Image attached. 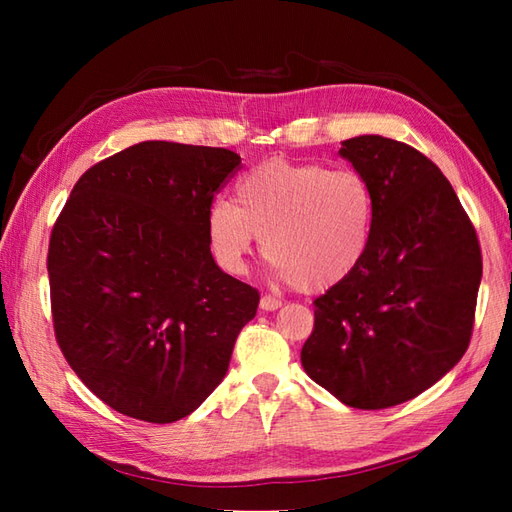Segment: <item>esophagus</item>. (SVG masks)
<instances>
[{"label": "esophagus", "mask_w": 512, "mask_h": 512, "mask_svg": "<svg viewBox=\"0 0 512 512\" xmlns=\"http://www.w3.org/2000/svg\"><path fill=\"white\" fill-rule=\"evenodd\" d=\"M259 306H262V310H266V312H273V310L281 308V299H277L273 295H264L262 301H259Z\"/></svg>", "instance_id": "34e87169"}]
</instances>
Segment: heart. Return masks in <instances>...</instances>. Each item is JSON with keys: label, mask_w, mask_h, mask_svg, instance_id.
Segmentation results:
<instances>
[{"label": "heart", "mask_w": 512, "mask_h": 512, "mask_svg": "<svg viewBox=\"0 0 512 512\" xmlns=\"http://www.w3.org/2000/svg\"><path fill=\"white\" fill-rule=\"evenodd\" d=\"M376 193L356 169L266 160L237 182V204L215 200L206 239L215 262L244 273L257 237L277 275L321 292L350 279L372 246Z\"/></svg>", "instance_id": "obj_1"}]
</instances>
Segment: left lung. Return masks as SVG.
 <instances>
[{
    "mask_svg": "<svg viewBox=\"0 0 512 512\" xmlns=\"http://www.w3.org/2000/svg\"><path fill=\"white\" fill-rule=\"evenodd\" d=\"M372 184V246L356 273L314 299L301 365L354 409H387L429 389L471 343L482 250L451 182L411 145L343 140Z\"/></svg>",
    "mask_w": 512,
    "mask_h": 512,
    "instance_id": "8db88e82",
    "label": "left lung"
}]
</instances>
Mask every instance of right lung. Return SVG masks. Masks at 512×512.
<instances>
[{"label":"right lung","instance_id":"obj_1","mask_svg":"<svg viewBox=\"0 0 512 512\" xmlns=\"http://www.w3.org/2000/svg\"><path fill=\"white\" fill-rule=\"evenodd\" d=\"M235 151L147 140L96 162L50 233L54 336L94 396L167 424L222 383L257 288L226 275L206 213Z\"/></svg>","mask_w":512,"mask_h":512}]
</instances>
